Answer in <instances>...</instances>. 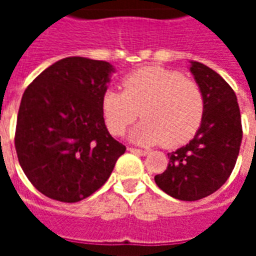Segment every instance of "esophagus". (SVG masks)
<instances>
[{
  "instance_id": "1",
  "label": "esophagus",
  "mask_w": 256,
  "mask_h": 256,
  "mask_svg": "<svg viewBox=\"0 0 256 256\" xmlns=\"http://www.w3.org/2000/svg\"><path fill=\"white\" fill-rule=\"evenodd\" d=\"M128 152H133V154H136V155H138V156L148 155V152H146V150H137V148H128Z\"/></svg>"
}]
</instances>
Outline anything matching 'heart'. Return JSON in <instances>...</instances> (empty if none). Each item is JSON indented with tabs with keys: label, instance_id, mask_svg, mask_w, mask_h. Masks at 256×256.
<instances>
[{
	"label": "heart",
	"instance_id": "obj_1",
	"mask_svg": "<svg viewBox=\"0 0 256 256\" xmlns=\"http://www.w3.org/2000/svg\"><path fill=\"white\" fill-rule=\"evenodd\" d=\"M123 92L110 89L101 98L106 128L120 136L140 116L144 120L130 133L136 144L178 146L192 138L202 124L204 96L194 80L162 67H145L122 80Z\"/></svg>",
	"mask_w": 256,
	"mask_h": 256
}]
</instances>
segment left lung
<instances>
[{"label":"left lung","mask_w":256,"mask_h":256,"mask_svg":"<svg viewBox=\"0 0 256 256\" xmlns=\"http://www.w3.org/2000/svg\"><path fill=\"white\" fill-rule=\"evenodd\" d=\"M189 71L204 96V115L189 144L168 154V166L155 176L159 188L172 198L194 202L226 182L234 168L242 130L234 92L220 74L198 62Z\"/></svg>","instance_id":"obj_1"}]
</instances>
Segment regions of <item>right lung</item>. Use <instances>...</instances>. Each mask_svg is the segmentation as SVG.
<instances>
[{
    "mask_svg": "<svg viewBox=\"0 0 256 256\" xmlns=\"http://www.w3.org/2000/svg\"><path fill=\"white\" fill-rule=\"evenodd\" d=\"M114 72L106 62L72 56L49 66L26 89L14 146L23 172L42 194L64 203L89 198L124 154L101 114Z\"/></svg>",
    "mask_w": 256,
    "mask_h": 256,
    "instance_id": "right-lung-1",
    "label": "right lung"
}]
</instances>
